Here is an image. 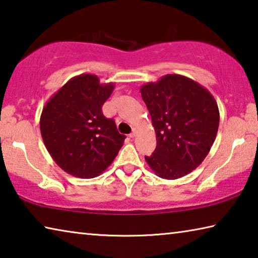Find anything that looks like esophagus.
Segmentation results:
<instances>
[{
  "mask_svg": "<svg viewBox=\"0 0 258 258\" xmlns=\"http://www.w3.org/2000/svg\"><path fill=\"white\" fill-rule=\"evenodd\" d=\"M135 137H137V131H133V132L130 134V138L133 139V138H135Z\"/></svg>",
  "mask_w": 258,
  "mask_h": 258,
  "instance_id": "obj_1",
  "label": "esophagus"
}]
</instances>
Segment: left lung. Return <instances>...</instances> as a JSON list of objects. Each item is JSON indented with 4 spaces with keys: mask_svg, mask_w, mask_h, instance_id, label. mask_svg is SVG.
<instances>
[{
    "mask_svg": "<svg viewBox=\"0 0 258 258\" xmlns=\"http://www.w3.org/2000/svg\"><path fill=\"white\" fill-rule=\"evenodd\" d=\"M150 112L157 146L145 159L157 176L175 180L206 158L215 141L220 111L207 89L182 75L168 74L140 89Z\"/></svg>",
    "mask_w": 258,
    "mask_h": 258,
    "instance_id": "8db88e82",
    "label": "left lung"
}]
</instances>
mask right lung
Wrapping results in <instances>:
<instances>
[{"mask_svg": "<svg viewBox=\"0 0 258 258\" xmlns=\"http://www.w3.org/2000/svg\"><path fill=\"white\" fill-rule=\"evenodd\" d=\"M113 87V83L101 84L98 76L82 74L69 80L43 108L40 128L44 145L56 165L73 176H99L123 146L126 137L102 113Z\"/></svg>", "mask_w": 258, "mask_h": 258, "instance_id": "right-lung-1", "label": "right lung"}]
</instances>
